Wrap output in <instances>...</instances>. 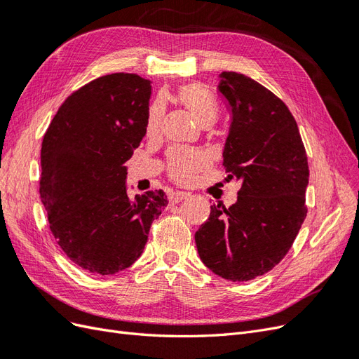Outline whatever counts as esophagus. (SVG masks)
<instances>
[{
	"mask_svg": "<svg viewBox=\"0 0 359 359\" xmlns=\"http://www.w3.org/2000/svg\"><path fill=\"white\" fill-rule=\"evenodd\" d=\"M190 198V193H186V191H177V193H172L169 196V203H178L184 199H189Z\"/></svg>",
	"mask_w": 359,
	"mask_h": 359,
	"instance_id": "1",
	"label": "esophagus"
}]
</instances>
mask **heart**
Segmentation results:
<instances>
[{
    "instance_id": "heart-1",
    "label": "heart",
    "mask_w": 359,
    "mask_h": 359,
    "mask_svg": "<svg viewBox=\"0 0 359 359\" xmlns=\"http://www.w3.org/2000/svg\"><path fill=\"white\" fill-rule=\"evenodd\" d=\"M177 100L198 119L199 124L208 127L212 126L219 114V106L212 94L199 83L182 85L177 91ZM163 107L161 102L157 100L149 106L147 116V133L154 135L161 121ZM208 166V157L201 151L191 149H172L168 157L169 175L182 184L191 182L198 173Z\"/></svg>"
}]
</instances>
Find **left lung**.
Listing matches in <instances>:
<instances>
[{
    "mask_svg": "<svg viewBox=\"0 0 359 359\" xmlns=\"http://www.w3.org/2000/svg\"><path fill=\"white\" fill-rule=\"evenodd\" d=\"M219 78L231 115L223 166L243 186L229 208L211 205L194 240L214 274L248 281L273 269L295 241L307 215L309 163L295 118L278 97L241 73Z\"/></svg>",
    "mask_w": 359,
    "mask_h": 359,
    "instance_id": "obj_1",
    "label": "left lung"
}]
</instances>
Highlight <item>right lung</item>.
I'll list each match as a JSON object with an SVG mask.
<instances>
[{"instance_id": "obj_1", "label": "right lung", "mask_w": 359, "mask_h": 359, "mask_svg": "<svg viewBox=\"0 0 359 359\" xmlns=\"http://www.w3.org/2000/svg\"><path fill=\"white\" fill-rule=\"evenodd\" d=\"M151 81L102 76L73 93L41 144L40 199L58 245L76 265L112 276L142 255L163 190L128 196L127 166L147 133Z\"/></svg>"}]
</instances>
